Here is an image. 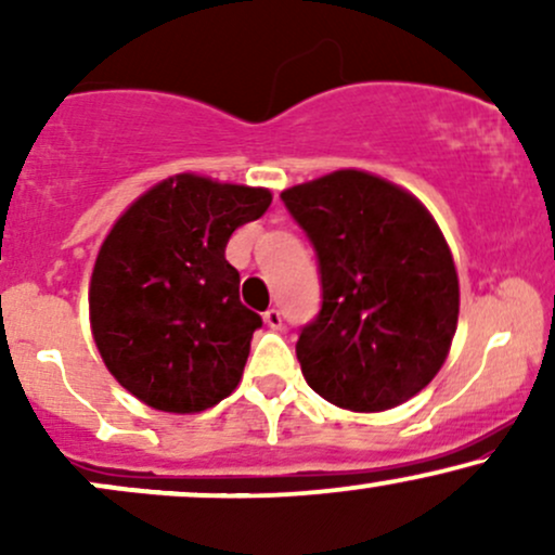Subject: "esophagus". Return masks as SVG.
Segmentation results:
<instances>
[{
    "instance_id": "obj_1",
    "label": "esophagus",
    "mask_w": 555,
    "mask_h": 555,
    "mask_svg": "<svg viewBox=\"0 0 555 555\" xmlns=\"http://www.w3.org/2000/svg\"><path fill=\"white\" fill-rule=\"evenodd\" d=\"M263 321H266V326L273 328V331H279V328L284 326V323H282V313H279L276 308H269V310H266V313H263Z\"/></svg>"
}]
</instances>
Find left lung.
Segmentation results:
<instances>
[{
  "label": "left lung",
  "mask_w": 555,
  "mask_h": 555,
  "mask_svg": "<svg viewBox=\"0 0 555 555\" xmlns=\"http://www.w3.org/2000/svg\"><path fill=\"white\" fill-rule=\"evenodd\" d=\"M318 256L323 302L297 339L308 386L384 412L436 378L460 318L454 258L428 208L397 184L341 169L282 193Z\"/></svg>",
  "instance_id": "1"
}]
</instances>
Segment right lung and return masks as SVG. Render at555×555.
Returning <instances> with one entry per match:
<instances>
[{"label": "right lung", "instance_id": "obj_1", "mask_svg": "<svg viewBox=\"0 0 555 555\" xmlns=\"http://www.w3.org/2000/svg\"><path fill=\"white\" fill-rule=\"evenodd\" d=\"M271 193L177 175L140 195L95 258L91 328L114 378L162 412H203L234 391L258 313L224 250Z\"/></svg>", "mask_w": 555, "mask_h": 555}]
</instances>
